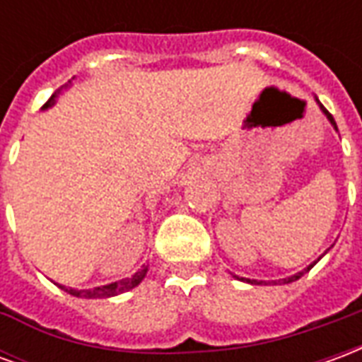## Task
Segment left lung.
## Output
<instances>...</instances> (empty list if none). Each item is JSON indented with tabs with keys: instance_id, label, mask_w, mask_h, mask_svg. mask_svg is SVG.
Returning a JSON list of instances; mask_svg holds the SVG:
<instances>
[{
	"instance_id": "1",
	"label": "left lung",
	"mask_w": 362,
	"mask_h": 362,
	"mask_svg": "<svg viewBox=\"0 0 362 362\" xmlns=\"http://www.w3.org/2000/svg\"><path fill=\"white\" fill-rule=\"evenodd\" d=\"M314 98H316V96H314ZM316 103H318V106H320V110L324 112V116H326L327 118V122H329V124H332V126H334V129L335 132H337V124H335V119H334V116H332V114H329V112L326 110V108H324V106H322V103H320L318 98H316ZM324 254H326V252H324ZM320 258H322V256H320ZM318 258V259H320ZM318 259H316V262H318ZM316 262H312L310 266L306 267V269H303V272H298V273H295V275H291V277H285V279H279L281 283H293V281H296V279H300V277H303L304 273L308 272V269H312V267L316 266ZM236 277V275H235ZM236 279H238V277H236ZM240 281H246V283H250V285H262V281H256V279H246V277H240ZM273 283H275V281H273Z\"/></svg>"
}]
</instances>
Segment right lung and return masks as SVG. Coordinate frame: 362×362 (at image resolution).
<instances>
[{"label": "right lung", "mask_w": 362, "mask_h": 362, "mask_svg": "<svg viewBox=\"0 0 362 362\" xmlns=\"http://www.w3.org/2000/svg\"><path fill=\"white\" fill-rule=\"evenodd\" d=\"M67 85H71V81L67 83ZM67 85H64L62 89H66ZM62 89H58L54 95L48 98V103L44 104L42 110H48L52 108L54 104H56V96L62 93ZM147 269L149 266H143L139 272H135L132 277H126V279H119V281H114V283H108V285H100V287H95V288H71V287H66V285H58L59 288H64L66 293L74 296H79V298H110V296H116V295H122V293H126V291H132L135 288L143 279H145V275H147Z\"/></svg>", "instance_id": "obj_1"}]
</instances>
